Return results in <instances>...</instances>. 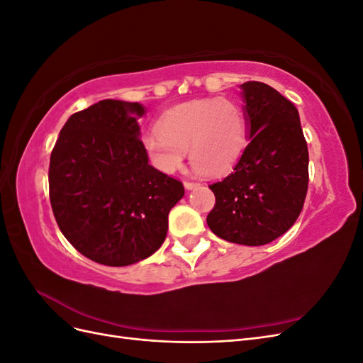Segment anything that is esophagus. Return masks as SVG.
Masks as SVG:
<instances>
[{
    "mask_svg": "<svg viewBox=\"0 0 363 363\" xmlns=\"http://www.w3.org/2000/svg\"><path fill=\"white\" fill-rule=\"evenodd\" d=\"M196 186H199V183H194V182H184V188L188 189V191H192V189H195Z\"/></svg>",
    "mask_w": 363,
    "mask_h": 363,
    "instance_id": "1",
    "label": "esophagus"
}]
</instances>
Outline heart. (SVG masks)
Returning <instances> with one entry per match:
<instances>
[{
  "mask_svg": "<svg viewBox=\"0 0 363 363\" xmlns=\"http://www.w3.org/2000/svg\"><path fill=\"white\" fill-rule=\"evenodd\" d=\"M159 130L142 136V147L157 169L177 171L189 151L192 168L206 177L232 171L248 142V125L242 108L230 100L206 98L184 103L164 112Z\"/></svg>",
  "mask_w": 363,
  "mask_h": 363,
  "instance_id": "heart-1",
  "label": "heart"
}]
</instances>
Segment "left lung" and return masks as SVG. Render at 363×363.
Listing matches in <instances>:
<instances>
[{
    "label": "left lung",
    "mask_w": 363,
    "mask_h": 363,
    "mask_svg": "<svg viewBox=\"0 0 363 363\" xmlns=\"http://www.w3.org/2000/svg\"><path fill=\"white\" fill-rule=\"evenodd\" d=\"M248 145L233 172L208 186L207 225L224 240L265 245L294 225L309 183V151L296 107L260 82L240 84Z\"/></svg>",
    "instance_id": "obj_1"
}]
</instances>
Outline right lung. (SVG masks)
Returning <instances> with one entry per match:
<instances>
[{
    "instance_id": "obj_1",
    "label": "right lung",
    "mask_w": 363,
    "mask_h": 363,
    "mask_svg": "<svg viewBox=\"0 0 363 363\" xmlns=\"http://www.w3.org/2000/svg\"><path fill=\"white\" fill-rule=\"evenodd\" d=\"M139 103L103 100L69 116L50 159V201L63 236L83 256L127 267L163 244L182 182L148 163Z\"/></svg>"
}]
</instances>
